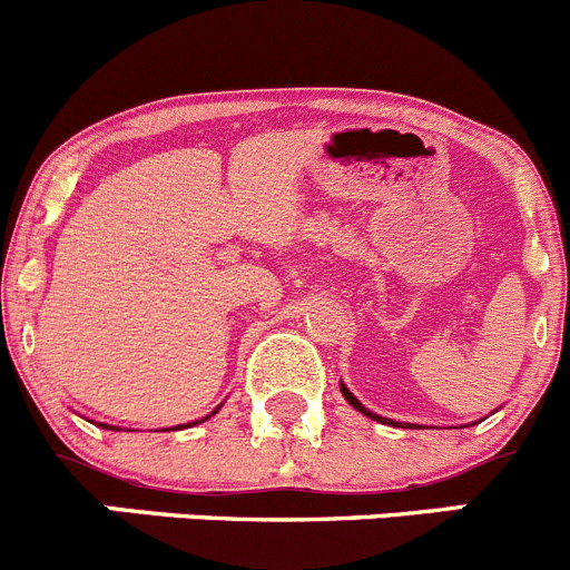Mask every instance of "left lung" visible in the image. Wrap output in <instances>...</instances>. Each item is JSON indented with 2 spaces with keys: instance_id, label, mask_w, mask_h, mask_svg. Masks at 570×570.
Segmentation results:
<instances>
[{
  "instance_id": "1",
  "label": "left lung",
  "mask_w": 570,
  "mask_h": 570,
  "mask_svg": "<svg viewBox=\"0 0 570 570\" xmlns=\"http://www.w3.org/2000/svg\"><path fill=\"white\" fill-rule=\"evenodd\" d=\"M341 393H343V399H346V402H348V404H352V407H354V410H360V413H363V415H368V419L380 421V424H393V421H387V419H380V415H374V413H371V410H368V407H363V404H360V402H357V399H354V396H352V391H348V387H346V385H341Z\"/></svg>"
}]
</instances>
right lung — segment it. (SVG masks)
<instances>
[{
    "mask_svg": "<svg viewBox=\"0 0 570 570\" xmlns=\"http://www.w3.org/2000/svg\"><path fill=\"white\" fill-rule=\"evenodd\" d=\"M213 413H218V407L213 410ZM213 413H210V415H213ZM210 415H207V419H210ZM207 419H202V421H207ZM196 424H199V421H196ZM101 426H105V430H116V426H107V424H101ZM185 426H194V424H185ZM179 430H183V426H179Z\"/></svg>",
    "mask_w": 570,
    "mask_h": 570,
    "instance_id": "1",
    "label": "right lung"
}]
</instances>
